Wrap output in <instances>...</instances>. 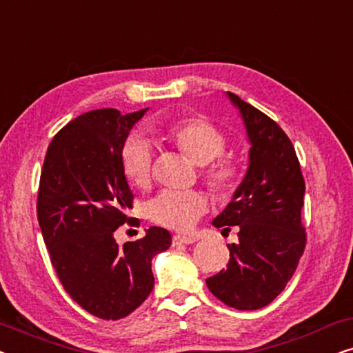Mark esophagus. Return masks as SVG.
I'll return each instance as SVG.
<instances>
[{"instance_id":"34e87169","label":"esophagus","mask_w":353,"mask_h":353,"mask_svg":"<svg viewBox=\"0 0 353 353\" xmlns=\"http://www.w3.org/2000/svg\"><path fill=\"white\" fill-rule=\"evenodd\" d=\"M192 243H196V238H192V236H183V234L173 236V245L192 244Z\"/></svg>"}]
</instances>
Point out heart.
<instances>
[{
  "label": "heart",
  "instance_id": "1",
  "mask_svg": "<svg viewBox=\"0 0 353 353\" xmlns=\"http://www.w3.org/2000/svg\"><path fill=\"white\" fill-rule=\"evenodd\" d=\"M163 134L196 165L210 163L205 170V180L216 194L228 196L236 190L239 168L231 159L220 157L226 148V137L209 119L194 115L173 120L165 125ZM122 168L125 176L134 186L146 188L151 181L152 146L141 134H133L125 141ZM207 207V197L199 191H163L149 201L146 215L154 223L167 228L190 230L197 219L205 214Z\"/></svg>",
  "mask_w": 353,
  "mask_h": 353
}]
</instances>
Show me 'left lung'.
Here are the masks:
<instances>
[{
  "label": "left lung",
  "mask_w": 353,
  "mask_h": 353,
  "mask_svg": "<svg viewBox=\"0 0 353 353\" xmlns=\"http://www.w3.org/2000/svg\"><path fill=\"white\" fill-rule=\"evenodd\" d=\"M248 133L249 167L233 199L212 221L216 228H238V243L228 244L230 262L207 278L216 299L238 310H257L283 292L305 249L301 210L305 194L301 163L281 127L236 96Z\"/></svg>",
  "instance_id": "obj_1"
}]
</instances>
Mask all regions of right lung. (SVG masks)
Here are the masks:
<instances>
[{
  "instance_id": "right-lung-1",
  "label": "right lung",
  "mask_w": 353,
  "mask_h": 353,
  "mask_svg": "<svg viewBox=\"0 0 353 353\" xmlns=\"http://www.w3.org/2000/svg\"><path fill=\"white\" fill-rule=\"evenodd\" d=\"M146 110L81 114L52 138L40 176L38 223L57 278L83 310L103 320L125 318L146 301L152 257L172 244L159 226L122 248L114 238L133 207L122 148Z\"/></svg>"
}]
</instances>
